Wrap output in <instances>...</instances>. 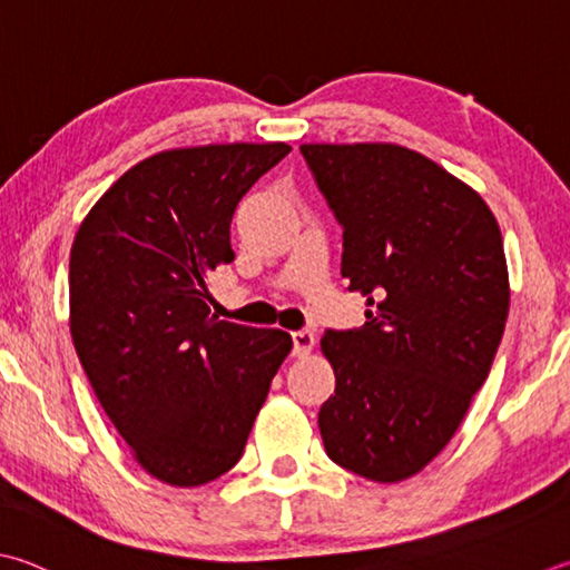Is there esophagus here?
<instances>
[{
  "label": "esophagus",
  "mask_w": 570,
  "mask_h": 570,
  "mask_svg": "<svg viewBox=\"0 0 570 570\" xmlns=\"http://www.w3.org/2000/svg\"><path fill=\"white\" fill-rule=\"evenodd\" d=\"M292 338H294V356H306L308 351H312L314 344H316L314 334H312V331H306V328L294 331Z\"/></svg>",
  "instance_id": "obj_1"
}]
</instances>
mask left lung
<instances>
[{
	"instance_id": "8db88e82",
	"label": "left lung",
	"mask_w": 570,
	"mask_h": 570,
	"mask_svg": "<svg viewBox=\"0 0 570 570\" xmlns=\"http://www.w3.org/2000/svg\"><path fill=\"white\" fill-rule=\"evenodd\" d=\"M344 226L341 276L366 324L328 328V459L368 481L411 479L446 449L489 376L509 318L495 216L469 184L399 144H302Z\"/></svg>"
}]
</instances>
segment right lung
Returning <instances> with one entry per match:
<instances>
[{"label":"right lung","instance_id":"add662e5","mask_svg":"<svg viewBox=\"0 0 570 570\" xmlns=\"http://www.w3.org/2000/svg\"><path fill=\"white\" fill-rule=\"evenodd\" d=\"M292 147L169 149L114 181L69 254V328L114 429L141 469L204 485L242 459L292 351L282 328L212 316L206 278L234 262L236 204Z\"/></svg>","mask_w":570,"mask_h":570}]
</instances>
